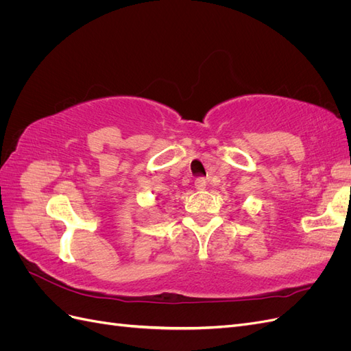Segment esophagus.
<instances>
[{
    "label": "esophagus",
    "mask_w": 351,
    "mask_h": 351,
    "mask_svg": "<svg viewBox=\"0 0 351 351\" xmlns=\"http://www.w3.org/2000/svg\"><path fill=\"white\" fill-rule=\"evenodd\" d=\"M195 186H196V189H197V190H204V189H206V180H205L204 177H199V178H196Z\"/></svg>",
    "instance_id": "34e87169"
}]
</instances>
